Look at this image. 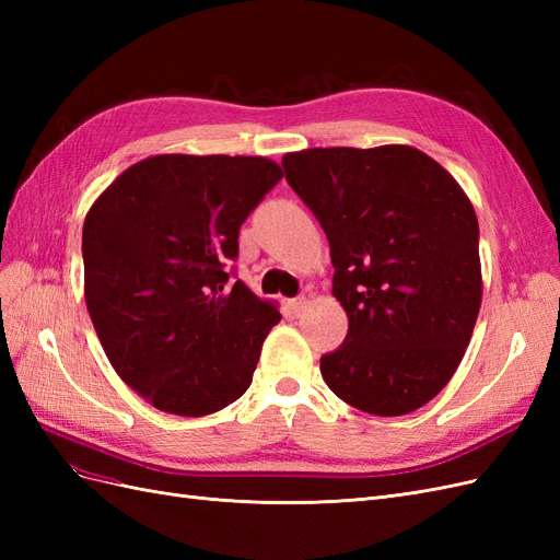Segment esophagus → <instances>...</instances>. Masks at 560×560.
Masks as SVG:
<instances>
[{"instance_id":"esophagus-1","label":"esophagus","mask_w":560,"mask_h":560,"mask_svg":"<svg viewBox=\"0 0 560 560\" xmlns=\"http://www.w3.org/2000/svg\"><path fill=\"white\" fill-rule=\"evenodd\" d=\"M306 306H308V299L306 296H296V299L290 301V311H292L294 317H301L303 311H306Z\"/></svg>"}]
</instances>
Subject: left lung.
Masks as SVG:
<instances>
[{
    "label": "left lung",
    "mask_w": 560,
    "mask_h": 560,
    "mask_svg": "<svg viewBox=\"0 0 560 560\" xmlns=\"http://www.w3.org/2000/svg\"><path fill=\"white\" fill-rule=\"evenodd\" d=\"M284 179L325 229L348 315L319 371L336 397L404 416L460 364L481 308L479 222L451 173L406 144L303 149Z\"/></svg>",
    "instance_id": "1"
}]
</instances>
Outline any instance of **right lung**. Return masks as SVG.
<instances>
[{
	"instance_id": "1",
	"label": "right lung",
	"mask_w": 560,
	"mask_h": 560,
	"mask_svg": "<svg viewBox=\"0 0 560 560\" xmlns=\"http://www.w3.org/2000/svg\"><path fill=\"white\" fill-rule=\"evenodd\" d=\"M282 179L261 156L130 165L83 222V294L114 371L156 409L208 416L252 383L276 303L238 280V233Z\"/></svg>"
}]
</instances>
